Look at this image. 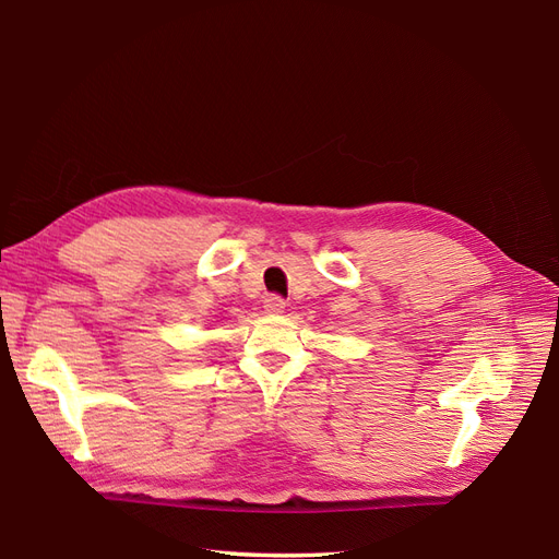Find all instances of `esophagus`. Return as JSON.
Here are the masks:
<instances>
[{
    "label": "esophagus",
    "instance_id": "1",
    "mask_svg": "<svg viewBox=\"0 0 559 559\" xmlns=\"http://www.w3.org/2000/svg\"><path fill=\"white\" fill-rule=\"evenodd\" d=\"M263 308H265L267 316H282V312H284V301H282L280 296H267Z\"/></svg>",
    "mask_w": 559,
    "mask_h": 559
}]
</instances>
